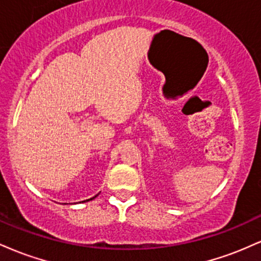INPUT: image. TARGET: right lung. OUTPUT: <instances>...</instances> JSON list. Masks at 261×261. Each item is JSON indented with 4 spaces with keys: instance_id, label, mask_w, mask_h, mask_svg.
I'll return each mask as SVG.
<instances>
[{
    "instance_id": "right-lung-1",
    "label": "right lung",
    "mask_w": 261,
    "mask_h": 261,
    "mask_svg": "<svg viewBox=\"0 0 261 261\" xmlns=\"http://www.w3.org/2000/svg\"><path fill=\"white\" fill-rule=\"evenodd\" d=\"M95 197H97V195H95L94 197H91V199H88V200H93V199H95ZM88 200H86V201H88Z\"/></svg>"
}]
</instances>
